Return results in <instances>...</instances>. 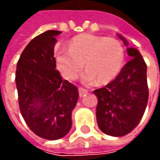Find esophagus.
<instances>
[{
    "mask_svg": "<svg viewBox=\"0 0 160 160\" xmlns=\"http://www.w3.org/2000/svg\"><path fill=\"white\" fill-rule=\"evenodd\" d=\"M87 92H88V91H87V89H84V88H81V87L79 88V95H80V98H82L83 96H85Z\"/></svg>",
    "mask_w": 160,
    "mask_h": 160,
    "instance_id": "34e87169",
    "label": "esophagus"
}]
</instances>
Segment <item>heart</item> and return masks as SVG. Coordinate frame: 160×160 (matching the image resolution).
<instances>
[{
  "instance_id": "heart-1",
  "label": "heart",
  "mask_w": 160,
  "mask_h": 160,
  "mask_svg": "<svg viewBox=\"0 0 160 160\" xmlns=\"http://www.w3.org/2000/svg\"><path fill=\"white\" fill-rule=\"evenodd\" d=\"M125 53L121 42L114 38L82 34L73 38L69 49L57 51L56 62L67 80H74L83 68L81 80L86 85L109 83L120 73Z\"/></svg>"
}]
</instances>
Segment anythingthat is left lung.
<instances>
[{
    "label": "left lung",
    "instance_id": "1",
    "mask_svg": "<svg viewBox=\"0 0 160 160\" xmlns=\"http://www.w3.org/2000/svg\"><path fill=\"white\" fill-rule=\"evenodd\" d=\"M118 36L128 47L131 60L113 81L93 92L98 98V125L103 133L116 137L130 133L137 126L148 101L147 64L137 49L128 47L125 38Z\"/></svg>",
    "mask_w": 160,
    "mask_h": 160
}]
</instances>
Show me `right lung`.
I'll return each mask as SVG.
<instances>
[{
    "label": "right lung",
    "mask_w": 160,
    "mask_h": 160,
    "mask_svg": "<svg viewBox=\"0 0 160 160\" xmlns=\"http://www.w3.org/2000/svg\"><path fill=\"white\" fill-rule=\"evenodd\" d=\"M62 33L49 30L27 44L16 68L19 110L30 129L39 137L55 141L72 128V111L78 89L63 80L56 69L54 45Z\"/></svg>",
    "instance_id": "right-lung-1"
}]
</instances>
